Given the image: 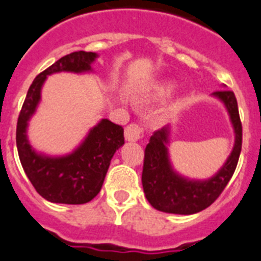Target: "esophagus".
I'll return each mask as SVG.
<instances>
[{"instance_id":"1","label":"esophagus","mask_w":261,"mask_h":261,"mask_svg":"<svg viewBox=\"0 0 261 261\" xmlns=\"http://www.w3.org/2000/svg\"><path fill=\"white\" fill-rule=\"evenodd\" d=\"M124 138L128 142L141 141L142 138H143V128L137 123L128 124L126 127V130H124Z\"/></svg>"}]
</instances>
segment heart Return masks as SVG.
I'll use <instances>...</instances> for the list:
<instances>
[{
  "label": "heart",
  "mask_w": 261,
  "mask_h": 261,
  "mask_svg": "<svg viewBox=\"0 0 261 261\" xmlns=\"http://www.w3.org/2000/svg\"><path fill=\"white\" fill-rule=\"evenodd\" d=\"M175 86L172 83H161L156 86L151 87L147 93L139 97L141 102H151V100H162L170 97L174 93Z\"/></svg>",
  "instance_id": "obj_1"
}]
</instances>
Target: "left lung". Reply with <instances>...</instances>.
Instances as JSON below:
<instances>
[{
	"mask_svg": "<svg viewBox=\"0 0 261 261\" xmlns=\"http://www.w3.org/2000/svg\"><path fill=\"white\" fill-rule=\"evenodd\" d=\"M224 103L235 131V144L223 167L207 180H192L175 171L168 158L170 126L151 135L144 150L142 185L148 203L155 210L178 215L196 214L214 203L222 194L238 166L242 151V122L233 91L219 90L212 94Z\"/></svg>",
	"mask_w": 261,
	"mask_h": 261,
	"instance_id": "8db88e82",
	"label": "left lung"
}]
</instances>
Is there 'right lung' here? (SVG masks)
<instances>
[{"label": "right lung", "instance_id": "right-lung-1", "mask_svg": "<svg viewBox=\"0 0 261 261\" xmlns=\"http://www.w3.org/2000/svg\"><path fill=\"white\" fill-rule=\"evenodd\" d=\"M97 57L91 51H74L53 63L34 78L19 113L15 133L19 161L36 191L51 203L83 204L95 198L103 185L111 158L124 144L123 127L109 119L100 120L71 154L63 156L38 154L28 139V122L36 113L47 75L61 71H91V63Z\"/></svg>", "mask_w": 261, "mask_h": 261}]
</instances>
